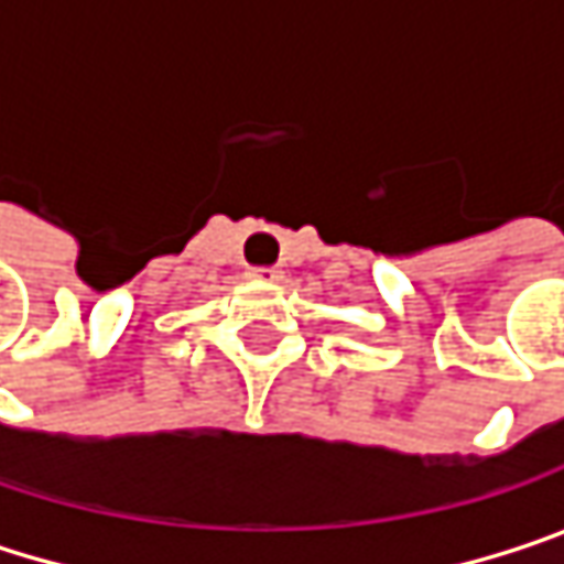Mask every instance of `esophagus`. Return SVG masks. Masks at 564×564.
I'll return each mask as SVG.
<instances>
[{
	"instance_id": "34e87169",
	"label": "esophagus",
	"mask_w": 564,
	"mask_h": 564,
	"mask_svg": "<svg viewBox=\"0 0 564 564\" xmlns=\"http://www.w3.org/2000/svg\"><path fill=\"white\" fill-rule=\"evenodd\" d=\"M245 278H248V281L271 283V281H281L283 274L278 271V268H248V271H245Z\"/></svg>"
}]
</instances>
